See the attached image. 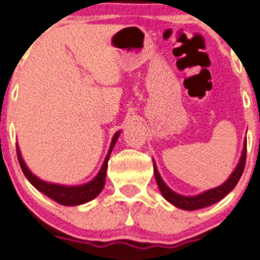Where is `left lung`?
Returning a JSON list of instances; mask_svg holds the SVG:
<instances>
[{"label": "left lung", "mask_w": 260, "mask_h": 260, "mask_svg": "<svg viewBox=\"0 0 260 260\" xmlns=\"http://www.w3.org/2000/svg\"><path fill=\"white\" fill-rule=\"evenodd\" d=\"M245 164H246V144L244 146V151H242V156L240 159V163L237 166V168L235 169L234 173L231 174L227 181L220 185L219 187L212 188L209 191H205V192L200 193L198 196H182L178 195V193L173 192L168 186L166 185L160 177L159 172H157L156 167L154 164V174H155V179H156V183L160 188V192L169 203H172L173 205H176L177 208H181V209L185 210H196V209H201V208H207L209 205H213L217 201L222 200L227 193L231 192L232 190L235 188V186L237 185V182L239 179L241 178L242 173H244L245 169Z\"/></svg>", "instance_id": "8db88e82"}]
</instances>
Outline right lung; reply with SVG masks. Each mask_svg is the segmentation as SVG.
<instances>
[{
	"label": "right lung",
	"instance_id": "1",
	"mask_svg": "<svg viewBox=\"0 0 260 260\" xmlns=\"http://www.w3.org/2000/svg\"><path fill=\"white\" fill-rule=\"evenodd\" d=\"M120 132H116L115 136L113 137V141H111L110 149H109L108 155L105 157V161H104L103 167H101L100 172L92 179L91 182L86 183V185L82 186H73V187H68V186H60V185H53V183H47L45 181H41L40 178L31 174L30 171L26 168L25 163L21 159V155L19 149L16 147V154H18V160L19 164L21 167V171H23L24 176L28 178V181L30 182L31 185L35 186L38 191H41L42 193H45L46 196H48L50 199L55 200L56 203L61 204V205H67V207H73V205H79V204H84L87 201L92 200V199L96 198L99 193L103 191L104 185H105V177H106V169H108V161L109 156L111 154V150H113L114 145H115L116 140H118V136Z\"/></svg>",
	"mask_w": 260,
	"mask_h": 260
}]
</instances>
